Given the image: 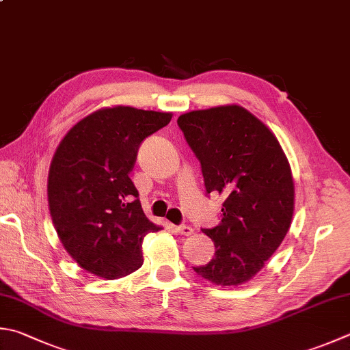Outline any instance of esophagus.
Here are the masks:
<instances>
[{
	"label": "esophagus",
	"instance_id": "1",
	"mask_svg": "<svg viewBox=\"0 0 350 350\" xmlns=\"http://www.w3.org/2000/svg\"><path fill=\"white\" fill-rule=\"evenodd\" d=\"M174 230L178 234H183V236H190L193 233V228L189 226H184V224H181V226H174Z\"/></svg>",
	"mask_w": 350,
	"mask_h": 350
}]
</instances>
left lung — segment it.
I'll return each instance as SVG.
<instances>
[{
    "label": "left lung",
    "instance_id": "left-lung-1",
    "mask_svg": "<svg viewBox=\"0 0 350 350\" xmlns=\"http://www.w3.org/2000/svg\"><path fill=\"white\" fill-rule=\"evenodd\" d=\"M176 123L201 164L206 195L226 196L221 222L202 228L215 243L213 259L193 269L216 285H241L260 271L291 226V167L271 131L237 105L192 111Z\"/></svg>",
    "mask_w": 350,
    "mask_h": 350
}]
</instances>
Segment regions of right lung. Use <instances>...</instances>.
<instances>
[{"instance_id":"add662e5","label":"right lung","mask_w":350,"mask_h":350,"mask_svg":"<svg viewBox=\"0 0 350 350\" xmlns=\"http://www.w3.org/2000/svg\"><path fill=\"white\" fill-rule=\"evenodd\" d=\"M172 114L105 108L75 124L56 149L49 172V206L59 239L88 273L113 280L143 265L142 242L160 227L143 213L131 181L144 138Z\"/></svg>"}]
</instances>
